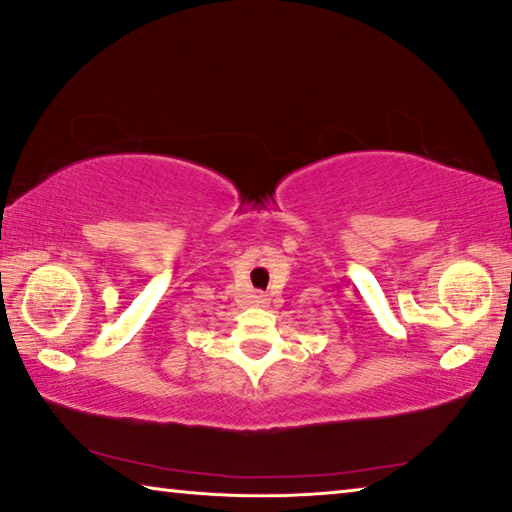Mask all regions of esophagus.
Segmentation results:
<instances>
[{
	"label": "esophagus",
	"instance_id": "34e87169",
	"mask_svg": "<svg viewBox=\"0 0 512 512\" xmlns=\"http://www.w3.org/2000/svg\"><path fill=\"white\" fill-rule=\"evenodd\" d=\"M251 302H254L256 306H265V304H267V295H263V293L251 295Z\"/></svg>",
	"mask_w": 512,
	"mask_h": 512
}]
</instances>
